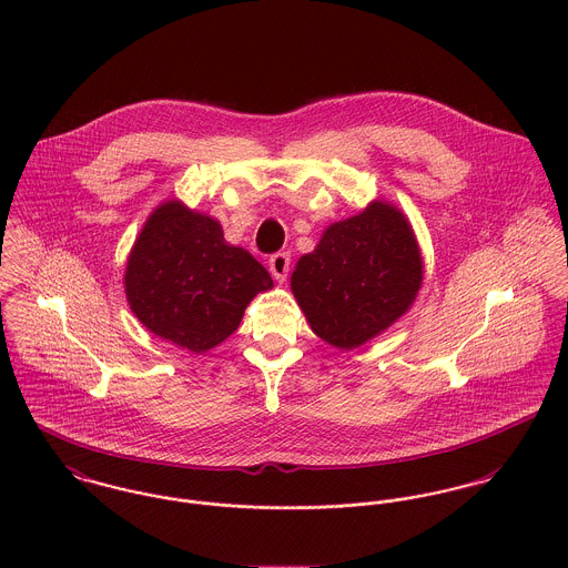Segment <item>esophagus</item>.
<instances>
[{
    "instance_id": "34e87169",
    "label": "esophagus",
    "mask_w": 568,
    "mask_h": 568,
    "mask_svg": "<svg viewBox=\"0 0 568 568\" xmlns=\"http://www.w3.org/2000/svg\"><path fill=\"white\" fill-rule=\"evenodd\" d=\"M288 268H291V255H288L286 251L273 253V255L268 257V271H271V275H273L277 282H284V280H286Z\"/></svg>"
}]
</instances>
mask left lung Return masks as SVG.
Returning a JSON list of instances; mask_svg holds the SVG:
<instances>
[{
  "mask_svg": "<svg viewBox=\"0 0 568 568\" xmlns=\"http://www.w3.org/2000/svg\"><path fill=\"white\" fill-rule=\"evenodd\" d=\"M419 286L415 234L405 214L385 201L329 225L291 277L313 332L338 349H354L398 322Z\"/></svg>",
  "mask_w": 568,
  "mask_h": 568,
  "instance_id": "obj_1",
  "label": "left lung"
}]
</instances>
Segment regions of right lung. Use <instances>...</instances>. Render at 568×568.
Returning <instances> with one entry per match:
<instances>
[{
    "instance_id": "right-lung-1",
    "label": "right lung",
    "mask_w": 568,
    "mask_h": 568,
    "mask_svg": "<svg viewBox=\"0 0 568 568\" xmlns=\"http://www.w3.org/2000/svg\"><path fill=\"white\" fill-rule=\"evenodd\" d=\"M271 286L268 271L227 244L219 221L181 201H165L149 216L124 273L135 317L196 354L236 332L248 302Z\"/></svg>"
}]
</instances>
